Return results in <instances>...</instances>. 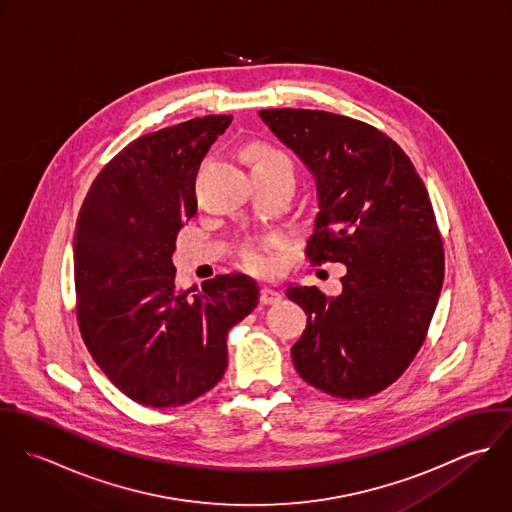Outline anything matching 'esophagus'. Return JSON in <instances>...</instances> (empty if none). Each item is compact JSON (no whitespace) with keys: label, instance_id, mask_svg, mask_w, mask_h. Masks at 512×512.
<instances>
[{"label":"esophagus","instance_id":"1","mask_svg":"<svg viewBox=\"0 0 512 512\" xmlns=\"http://www.w3.org/2000/svg\"><path fill=\"white\" fill-rule=\"evenodd\" d=\"M282 299V293L278 292V290H272V288H268V286H264L262 288V293H260V301L264 303V305H272V303H278Z\"/></svg>","mask_w":512,"mask_h":512}]
</instances>
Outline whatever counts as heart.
Wrapping results in <instances>:
<instances>
[{"instance_id": "heart-1", "label": "heart", "mask_w": 512, "mask_h": 512, "mask_svg": "<svg viewBox=\"0 0 512 512\" xmlns=\"http://www.w3.org/2000/svg\"><path fill=\"white\" fill-rule=\"evenodd\" d=\"M248 159H250L252 167H262V165H286V167H292V161L282 151H278L274 147L264 146V144H256V146L250 147L248 149ZM244 260L252 268H266L268 266L266 256L256 246H246L244 248Z\"/></svg>"}]
</instances>
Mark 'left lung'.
<instances>
[{"label": "left lung", "mask_w": 512, "mask_h": 512, "mask_svg": "<svg viewBox=\"0 0 512 512\" xmlns=\"http://www.w3.org/2000/svg\"><path fill=\"white\" fill-rule=\"evenodd\" d=\"M258 116L315 181L313 264L341 262L343 290L288 286L307 327L293 366L339 398H368L414 361L438 305L443 248L428 191L410 157L365 122L280 108Z\"/></svg>", "instance_id": "left-lung-1"}]
</instances>
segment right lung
Instances as JSON below:
<instances>
[{"label": "right lung", "mask_w": 512, "mask_h": 512, "mask_svg": "<svg viewBox=\"0 0 512 512\" xmlns=\"http://www.w3.org/2000/svg\"><path fill=\"white\" fill-rule=\"evenodd\" d=\"M230 122L205 116L138 138L98 173L76 219L82 339L112 384L149 408L209 392L228 365V331L258 305L244 274L175 288L171 256L197 213V169Z\"/></svg>", "instance_id": "right-lung-1"}]
</instances>
